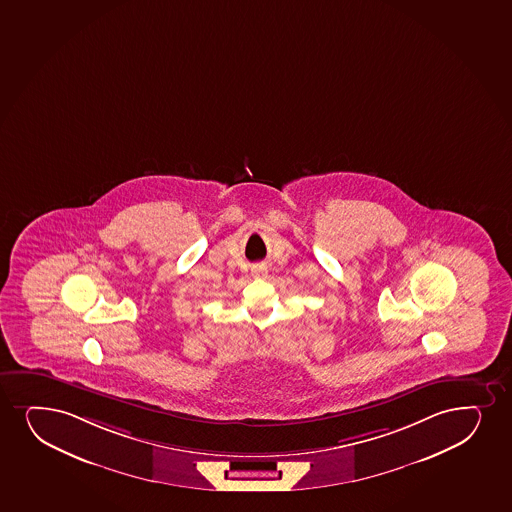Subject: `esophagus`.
<instances>
[{
	"label": "esophagus",
	"mask_w": 512,
	"mask_h": 512,
	"mask_svg": "<svg viewBox=\"0 0 512 512\" xmlns=\"http://www.w3.org/2000/svg\"><path fill=\"white\" fill-rule=\"evenodd\" d=\"M253 272H255L257 276H265V274H267V269H265V265H255V267H253Z\"/></svg>",
	"instance_id": "esophagus-1"
}]
</instances>
